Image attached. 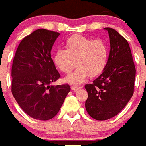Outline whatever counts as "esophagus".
<instances>
[{
	"label": "esophagus",
	"instance_id": "esophagus-1",
	"mask_svg": "<svg viewBox=\"0 0 146 146\" xmlns=\"http://www.w3.org/2000/svg\"><path fill=\"white\" fill-rule=\"evenodd\" d=\"M80 88V87H77V86H75V85H73L72 87H71V89L73 90V91H74V92H76L78 89Z\"/></svg>",
	"mask_w": 146,
	"mask_h": 146
}]
</instances>
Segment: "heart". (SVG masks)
Listing matches in <instances>:
<instances>
[{
    "label": "heart",
    "instance_id": "heart-1",
    "mask_svg": "<svg viewBox=\"0 0 146 146\" xmlns=\"http://www.w3.org/2000/svg\"><path fill=\"white\" fill-rule=\"evenodd\" d=\"M64 46L66 50H57L53 60L58 69L65 74L71 73L76 65L78 66L66 77L68 82L80 84L88 75L95 77L104 71L109 57V48L104 40L75 34L67 39Z\"/></svg>",
    "mask_w": 146,
    "mask_h": 146
}]
</instances>
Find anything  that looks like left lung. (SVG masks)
I'll return each instance as SVG.
<instances>
[{
  "label": "left lung",
  "mask_w": 146,
  "mask_h": 146,
  "mask_svg": "<svg viewBox=\"0 0 146 146\" xmlns=\"http://www.w3.org/2000/svg\"><path fill=\"white\" fill-rule=\"evenodd\" d=\"M105 29L110 39L107 65L92 84L84 86L86 110L97 120L113 118L125 107L134 94L136 73L128 42L113 28Z\"/></svg>",
  "instance_id": "1"
}]
</instances>
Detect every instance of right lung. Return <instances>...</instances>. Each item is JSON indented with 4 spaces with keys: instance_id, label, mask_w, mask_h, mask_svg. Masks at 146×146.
I'll use <instances>...</instances> for the list:
<instances>
[{
    "instance_id": "right-lung-1",
    "label": "right lung",
    "mask_w": 146,
    "mask_h": 146,
    "mask_svg": "<svg viewBox=\"0 0 146 146\" xmlns=\"http://www.w3.org/2000/svg\"><path fill=\"white\" fill-rule=\"evenodd\" d=\"M58 32L38 29L18 46L11 66V93L28 116L52 119L70 91L68 84L51 85L60 78L51 58V48Z\"/></svg>"
}]
</instances>
